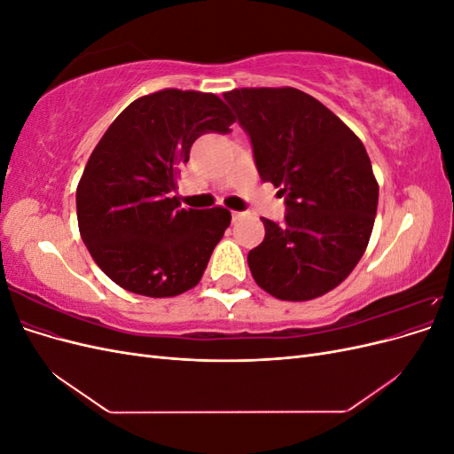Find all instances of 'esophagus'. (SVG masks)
I'll return each instance as SVG.
<instances>
[{
	"instance_id": "34e87169",
	"label": "esophagus",
	"mask_w": 454,
	"mask_h": 454,
	"mask_svg": "<svg viewBox=\"0 0 454 454\" xmlns=\"http://www.w3.org/2000/svg\"><path fill=\"white\" fill-rule=\"evenodd\" d=\"M231 215H232V222H239V219L244 217V212H232Z\"/></svg>"
}]
</instances>
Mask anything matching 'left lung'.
I'll list each match as a JSON object with an SVG mask.
<instances>
[{"instance_id": "obj_1", "label": "left lung", "mask_w": 454, "mask_h": 454, "mask_svg": "<svg viewBox=\"0 0 454 454\" xmlns=\"http://www.w3.org/2000/svg\"><path fill=\"white\" fill-rule=\"evenodd\" d=\"M223 98L250 136L261 180L286 197L284 225L263 217L265 239L248 254L254 280L282 301L332 292L358 265L375 223L379 184L364 144L294 87L235 89Z\"/></svg>"}]
</instances>
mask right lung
Masks as SVG:
<instances>
[{
	"label": "right lung",
	"mask_w": 454,
	"mask_h": 454,
	"mask_svg": "<svg viewBox=\"0 0 454 454\" xmlns=\"http://www.w3.org/2000/svg\"><path fill=\"white\" fill-rule=\"evenodd\" d=\"M235 115L212 92L164 89L127 106L94 147L77 185V223L92 259L127 292L174 297L195 287L231 212L182 208L177 167Z\"/></svg>",
	"instance_id": "1"
}]
</instances>
